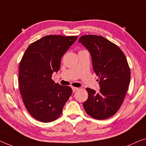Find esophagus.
<instances>
[{"instance_id":"1","label":"esophagus","mask_w":146,"mask_h":146,"mask_svg":"<svg viewBox=\"0 0 146 146\" xmlns=\"http://www.w3.org/2000/svg\"><path fill=\"white\" fill-rule=\"evenodd\" d=\"M78 88H76V87H72V90H73V92H75L77 90H78Z\"/></svg>"}]
</instances>
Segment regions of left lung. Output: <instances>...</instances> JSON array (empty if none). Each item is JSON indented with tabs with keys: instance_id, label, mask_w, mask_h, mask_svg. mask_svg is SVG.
I'll return each instance as SVG.
<instances>
[{
	"instance_id": "obj_1",
	"label": "left lung",
	"mask_w": 146,
	"mask_h": 146,
	"mask_svg": "<svg viewBox=\"0 0 146 146\" xmlns=\"http://www.w3.org/2000/svg\"><path fill=\"white\" fill-rule=\"evenodd\" d=\"M81 43L91 54L94 72L99 76V92L87 88L88 98L83 103L88 114L97 119L114 115L121 106L130 82L131 71L118 46L102 36H82Z\"/></svg>"
}]
</instances>
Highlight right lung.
<instances>
[{
  "mask_svg": "<svg viewBox=\"0 0 146 146\" xmlns=\"http://www.w3.org/2000/svg\"><path fill=\"white\" fill-rule=\"evenodd\" d=\"M78 36L49 35L31 43L19 64V85L25 107L32 117L50 122L61 115L64 106L72 94L69 86L52 80L60 68L64 53Z\"/></svg>",
  "mask_w": 146,
  "mask_h": 146,
  "instance_id": "obj_1",
  "label": "right lung"
}]
</instances>
